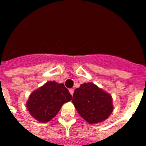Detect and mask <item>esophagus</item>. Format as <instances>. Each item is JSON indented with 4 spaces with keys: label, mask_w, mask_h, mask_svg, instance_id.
<instances>
[{
    "label": "esophagus",
    "mask_w": 146,
    "mask_h": 146,
    "mask_svg": "<svg viewBox=\"0 0 146 146\" xmlns=\"http://www.w3.org/2000/svg\"><path fill=\"white\" fill-rule=\"evenodd\" d=\"M69 91H70V93L71 95L73 96V92H74V89H70V90H69Z\"/></svg>",
    "instance_id": "1"
}]
</instances>
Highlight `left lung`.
<instances>
[{
    "mask_svg": "<svg viewBox=\"0 0 146 146\" xmlns=\"http://www.w3.org/2000/svg\"><path fill=\"white\" fill-rule=\"evenodd\" d=\"M72 103L89 124L101 123L113 112L112 97L92 82H86L75 89Z\"/></svg>",
    "mask_w": 146,
    "mask_h": 146,
    "instance_id": "1",
    "label": "left lung"
}]
</instances>
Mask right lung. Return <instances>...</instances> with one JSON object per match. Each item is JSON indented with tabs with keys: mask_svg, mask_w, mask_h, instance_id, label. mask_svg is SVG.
Returning a JSON list of instances; mask_svg holds the SVG:
<instances>
[{
	"mask_svg": "<svg viewBox=\"0 0 146 146\" xmlns=\"http://www.w3.org/2000/svg\"><path fill=\"white\" fill-rule=\"evenodd\" d=\"M71 99L72 96L63 83L48 81L31 93L26 105L33 118L47 123L57 115L64 103Z\"/></svg>",
	"mask_w": 146,
	"mask_h": 146,
	"instance_id": "add662e5",
	"label": "right lung"
}]
</instances>
